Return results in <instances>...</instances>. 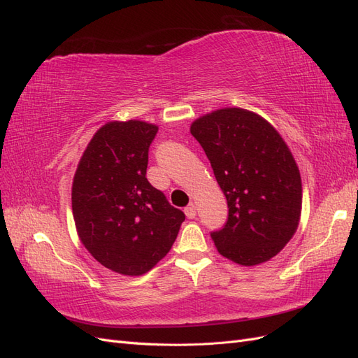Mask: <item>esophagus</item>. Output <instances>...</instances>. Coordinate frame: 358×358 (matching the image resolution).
I'll return each instance as SVG.
<instances>
[{
  "label": "esophagus",
  "mask_w": 358,
  "mask_h": 358,
  "mask_svg": "<svg viewBox=\"0 0 358 358\" xmlns=\"http://www.w3.org/2000/svg\"><path fill=\"white\" fill-rule=\"evenodd\" d=\"M185 215H187V218H189V220H192V218H196V215H197V208H196V204L194 203H189L187 208H185Z\"/></svg>",
  "instance_id": "obj_1"
}]
</instances>
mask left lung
Wrapping results in <instances>:
<instances>
[{"instance_id": "obj_1", "label": "left lung", "mask_w": 358, "mask_h": 358, "mask_svg": "<svg viewBox=\"0 0 358 358\" xmlns=\"http://www.w3.org/2000/svg\"><path fill=\"white\" fill-rule=\"evenodd\" d=\"M229 204V220L210 236L218 252L257 266L282 251L301 213V178L289 148L264 117L224 107L191 124Z\"/></svg>"}]
</instances>
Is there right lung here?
I'll return each instance as SVG.
<instances>
[{
  "label": "right lung",
  "instance_id": "obj_1",
  "mask_svg": "<svg viewBox=\"0 0 358 358\" xmlns=\"http://www.w3.org/2000/svg\"><path fill=\"white\" fill-rule=\"evenodd\" d=\"M158 127L112 121L94 134L73 178L71 208L79 239L112 272L140 276L175 243L182 210L146 179Z\"/></svg>",
  "mask_w": 358,
  "mask_h": 358
}]
</instances>
